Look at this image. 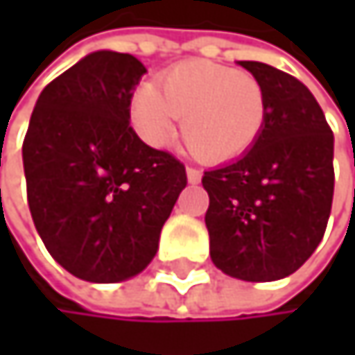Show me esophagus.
Masks as SVG:
<instances>
[{"mask_svg":"<svg viewBox=\"0 0 355 355\" xmlns=\"http://www.w3.org/2000/svg\"><path fill=\"white\" fill-rule=\"evenodd\" d=\"M187 178H189V182H199L201 180V171L195 168V166H187Z\"/></svg>","mask_w":355,"mask_h":355,"instance_id":"obj_1","label":"esophagus"}]
</instances>
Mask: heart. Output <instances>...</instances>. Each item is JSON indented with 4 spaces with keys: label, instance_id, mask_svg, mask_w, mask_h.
I'll list each match as a JSON object with an SVG mask.
<instances>
[{
    "label": "heart",
    "instance_id": "b5f03b06",
    "mask_svg": "<svg viewBox=\"0 0 355 355\" xmlns=\"http://www.w3.org/2000/svg\"><path fill=\"white\" fill-rule=\"evenodd\" d=\"M182 116V133L205 162H230L257 144L267 121L263 84L248 71L191 59L137 88L131 121L150 146H164Z\"/></svg>",
    "mask_w": 355,
    "mask_h": 355
}]
</instances>
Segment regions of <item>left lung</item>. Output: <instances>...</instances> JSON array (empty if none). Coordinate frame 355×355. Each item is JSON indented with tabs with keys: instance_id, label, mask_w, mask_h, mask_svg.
Listing matches in <instances>:
<instances>
[{
	"instance_id": "8db88e82",
	"label": "left lung",
	"mask_w": 355,
	"mask_h": 355,
	"mask_svg": "<svg viewBox=\"0 0 355 355\" xmlns=\"http://www.w3.org/2000/svg\"><path fill=\"white\" fill-rule=\"evenodd\" d=\"M265 88L267 121L247 154L207 171L205 226L218 269L275 282L300 269L322 241L333 203V131L294 76L239 61Z\"/></svg>"
}]
</instances>
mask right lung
Instances as JSON below:
<instances>
[{
	"label": "right lung",
	"mask_w": 355,
	"mask_h": 355,
	"mask_svg": "<svg viewBox=\"0 0 355 355\" xmlns=\"http://www.w3.org/2000/svg\"><path fill=\"white\" fill-rule=\"evenodd\" d=\"M144 73L129 53L86 55L40 92L22 144L36 232L63 269L86 282L144 271L187 187L184 164L129 125Z\"/></svg>",
	"instance_id": "obj_1"
}]
</instances>
